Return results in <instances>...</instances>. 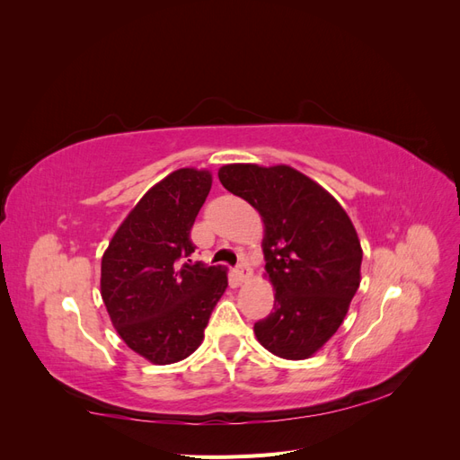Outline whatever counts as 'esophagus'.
<instances>
[{"mask_svg": "<svg viewBox=\"0 0 460 460\" xmlns=\"http://www.w3.org/2000/svg\"><path fill=\"white\" fill-rule=\"evenodd\" d=\"M252 274H253V272H252V269L247 267V264H240V267L235 269V278H238L240 282H247L249 278H252Z\"/></svg>", "mask_w": 460, "mask_h": 460, "instance_id": "34e87169", "label": "esophagus"}]
</instances>
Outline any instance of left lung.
Listing matches in <instances>:
<instances>
[{
	"label": "left lung",
	"instance_id": "obj_1",
	"mask_svg": "<svg viewBox=\"0 0 460 460\" xmlns=\"http://www.w3.org/2000/svg\"><path fill=\"white\" fill-rule=\"evenodd\" d=\"M220 184L252 203L264 222V269L274 311L255 323L264 349L309 358L341 326L360 284L358 235L343 207L286 164H225Z\"/></svg>",
	"mask_w": 460,
	"mask_h": 460
}]
</instances>
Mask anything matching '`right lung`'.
<instances>
[{
  "instance_id": "obj_1",
  "label": "right lung",
  "mask_w": 460,
  "mask_h": 460,
  "mask_svg": "<svg viewBox=\"0 0 460 460\" xmlns=\"http://www.w3.org/2000/svg\"><path fill=\"white\" fill-rule=\"evenodd\" d=\"M211 172L180 169L137 201L102 259V297L119 336L153 365L190 357L217 301L226 270L193 262L190 232L211 190Z\"/></svg>"
}]
</instances>
